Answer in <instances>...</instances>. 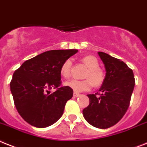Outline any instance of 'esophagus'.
Segmentation results:
<instances>
[{"mask_svg":"<svg viewBox=\"0 0 147 147\" xmlns=\"http://www.w3.org/2000/svg\"><path fill=\"white\" fill-rule=\"evenodd\" d=\"M73 95H74V96H75V97H78L80 96L79 93H78V92H74Z\"/></svg>","mask_w":147,"mask_h":147,"instance_id":"esophagus-1","label":"esophagus"}]
</instances>
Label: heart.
I'll return each mask as SVG.
<instances>
[{"label": "heart", "instance_id": "b5f03b06", "mask_svg": "<svg viewBox=\"0 0 147 147\" xmlns=\"http://www.w3.org/2000/svg\"><path fill=\"white\" fill-rule=\"evenodd\" d=\"M82 62L87 67V70L84 74V80L72 79L66 81L65 85L70 87L76 92H83L90 90L92 87V84L98 87L103 84L105 78V72L98 68V62L95 57L86 56L82 59ZM71 60H66L60 68V74L65 78H69L71 75Z\"/></svg>", "mask_w": 147, "mask_h": 147}]
</instances>
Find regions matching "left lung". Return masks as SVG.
Returning <instances> with one entry per match:
<instances>
[{
  "label": "left lung",
  "instance_id": "8db88e82",
  "mask_svg": "<svg viewBox=\"0 0 147 147\" xmlns=\"http://www.w3.org/2000/svg\"><path fill=\"white\" fill-rule=\"evenodd\" d=\"M98 55L105 68V78L99 92L87 95L90 104L83 110V115L92 126L108 129L126 112L135 81L133 71L123 61L101 51Z\"/></svg>",
  "mask_w": 147,
  "mask_h": 147
}]
</instances>
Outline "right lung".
<instances>
[{"instance_id": "1", "label": "right lung", "mask_w": 147, "mask_h": 147, "mask_svg": "<svg viewBox=\"0 0 147 147\" xmlns=\"http://www.w3.org/2000/svg\"><path fill=\"white\" fill-rule=\"evenodd\" d=\"M77 52L76 49L48 51L26 60L15 71L10 90L18 113L30 125L45 128L62 117L73 90L67 86L59 87L60 68ZM52 88L56 91L50 94Z\"/></svg>"}]
</instances>
